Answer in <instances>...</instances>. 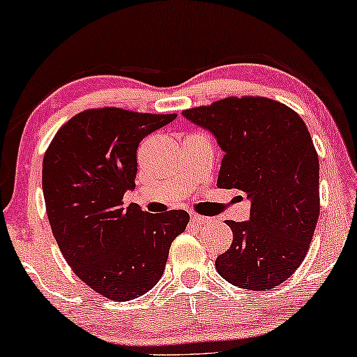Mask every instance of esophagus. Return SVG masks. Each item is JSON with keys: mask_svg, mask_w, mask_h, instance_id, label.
Segmentation results:
<instances>
[{"mask_svg": "<svg viewBox=\"0 0 357 357\" xmlns=\"http://www.w3.org/2000/svg\"><path fill=\"white\" fill-rule=\"evenodd\" d=\"M190 221L193 224H197V226H203V224H208L211 219L206 218V216H202V214H197V213H192L190 214Z\"/></svg>", "mask_w": 357, "mask_h": 357, "instance_id": "34e87169", "label": "esophagus"}]
</instances>
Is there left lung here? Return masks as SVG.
I'll return each instance as SVG.
<instances>
[{"label": "left lung", "instance_id": "1", "mask_svg": "<svg viewBox=\"0 0 357 357\" xmlns=\"http://www.w3.org/2000/svg\"><path fill=\"white\" fill-rule=\"evenodd\" d=\"M224 151L219 188L250 199V221H226L232 245L216 258L227 282L252 291L280 286L309 250L320 214L319 154L304 120L266 97H226L183 110Z\"/></svg>", "mask_w": 357, "mask_h": 357}]
</instances>
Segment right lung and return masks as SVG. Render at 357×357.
Masks as SVG:
<instances>
[{
	"label": "right lung",
	"mask_w": 357,
	"mask_h": 357,
	"mask_svg": "<svg viewBox=\"0 0 357 357\" xmlns=\"http://www.w3.org/2000/svg\"><path fill=\"white\" fill-rule=\"evenodd\" d=\"M175 114L104 107L68 120L48 146L42 188L53 237L76 276L110 301L136 299L162 276L169 248L190 221L183 209L160 214L123 208L135 188L141 139Z\"/></svg>",
	"instance_id": "right-lung-1"
}]
</instances>
